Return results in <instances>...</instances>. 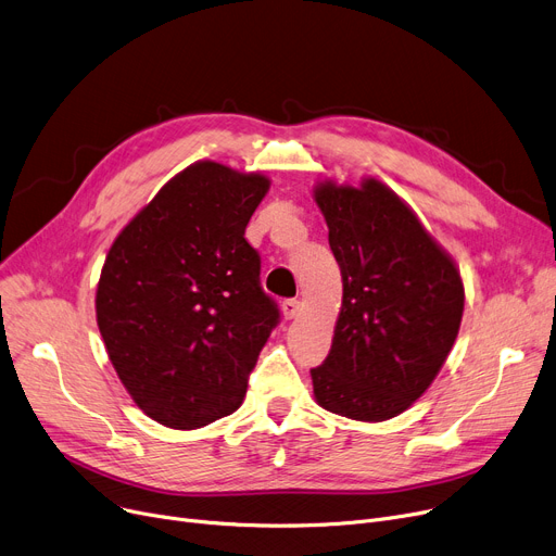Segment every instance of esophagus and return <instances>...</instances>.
I'll return each instance as SVG.
<instances>
[{
    "instance_id": "34e87169",
    "label": "esophagus",
    "mask_w": 556,
    "mask_h": 556,
    "mask_svg": "<svg viewBox=\"0 0 556 556\" xmlns=\"http://www.w3.org/2000/svg\"><path fill=\"white\" fill-rule=\"evenodd\" d=\"M281 311H283L286 319H295L300 315V311H302V304L298 300H286L281 304Z\"/></svg>"
}]
</instances>
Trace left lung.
Listing matches in <instances>:
<instances>
[{
    "mask_svg": "<svg viewBox=\"0 0 556 556\" xmlns=\"http://www.w3.org/2000/svg\"><path fill=\"white\" fill-rule=\"evenodd\" d=\"M313 200L342 275L331 352L311 369L313 396L333 415L388 421L451 354L464 313L459 268L410 204L371 175L358 187L319 180Z\"/></svg>",
    "mask_w": 556,
    "mask_h": 556,
    "instance_id": "1",
    "label": "left lung"
}]
</instances>
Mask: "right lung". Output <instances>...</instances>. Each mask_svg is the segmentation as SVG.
Here are the masks:
<instances>
[{
  "mask_svg": "<svg viewBox=\"0 0 556 556\" xmlns=\"http://www.w3.org/2000/svg\"><path fill=\"white\" fill-rule=\"evenodd\" d=\"M270 178L193 162L112 241L97 283L108 358L139 410L195 430L239 410L279 313L245 227Z\"/></svg>",
  "mask_w": 556,
  "mask_h": 556,
  "instance_id": "obj_1",
  "label": "right lung"
}]
</instances>
